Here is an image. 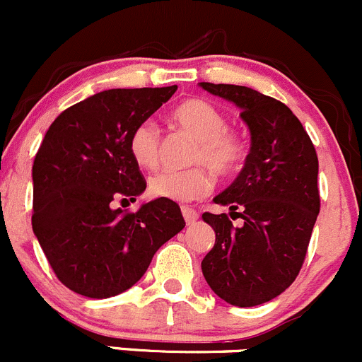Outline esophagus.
Here are the masks:
<instances>
[{
    "instance_id": "esophagus-1",
    "label": "esophagus",
    "mask_w": 362,
    "mask_h": 362,
    "mask_svg": "<svg viewBox=\"0 0 362 362\" xmlns=\"http://www.w3.org/2000/svg\"><path fill=\"white\" fill-rule=\"evenodd\" d=\"M182 215H184L185 222H187L189 226L194 224V222L198 221V218H199V214H198V211H196L194 208H191V206H182Z\"/></svg>"
}]
</instances>
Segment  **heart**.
<instances>
[{"label":"heart","mask_w":362,"mask_h":362,"mask_svg":"<svg viewBox=\"0 0 362 362\" xmlns=\"http://www.w3.org/2000/svg\"><path fill=\"white\" fill-rule=\"evenodd\" d=\"M171 120L196 140L187 170H163L148 180L154 198L192 202L214 187L210 168L217 177L235 173L247 156V140L240 131L226 127L224 113L208 101L187 100L171 112ZM129 154L144 170H154L160 156V131L152 120H141L129 134Z\"/></svg>","instance_id":"heart-1"}]
</instances>
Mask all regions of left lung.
Returning <instances> with one entry per match:
<instances>
[{
	"instance_id": "8db88e82",
	"label": "left lung",
	"mask_w": 362,
	"mask_h": 362,
	"mask_svg": "<svg viewBox=\"0 0 362 362\" xmlns=\"http://www.w3.org/2000/svg\"><path fill=\"white\" fill-rule=\"evenodd\" d=\"M233 101L250 131L245 166L214 202L242 218L208 214L215 245L204 255V280L235 306H255L282 294L298 276L320 210L319 159L308 133L282 101L250 87L199 82Z\"/></svg>"
}]
</instances>
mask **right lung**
Returning a JSON list of instances; mask_svg holds the SVG:
<instances>
[{"label": "right lung", "instance_id": "obj_1", "mask_svg": "<svg viewBox=\"0 0 362 362\" xmlns=\"http://www.w3.org/2000/svg\"><path fill=\"white\" fill-rule=\"evenodd\" d=\"M177 90L108 89L61 113L33 164V231L61 284L86 298H110L144 276L163 243L185 228L180 206L133 203L147 182L129 154V134Z\"/></svg>", "mask_w": 362, "mask_h": 362}]
</instances>
